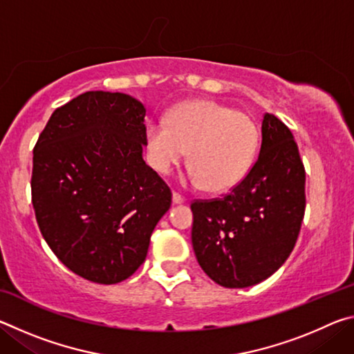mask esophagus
<instances>
[{"mask_svg": "<svg viewBox=\"0 0 354 354\" xmlns=\"http://www.w3.org/2000/svg\"><path fill=\"white\" fill-rule=\"evenodd\" d=\"M173 203H175V205H181V203H184V196L176 194V192H173Z\"/></svg>", "mask_w": 354, "mask_h": 354, "instance_id": "1", "label": "esophagus"}]
</instances>
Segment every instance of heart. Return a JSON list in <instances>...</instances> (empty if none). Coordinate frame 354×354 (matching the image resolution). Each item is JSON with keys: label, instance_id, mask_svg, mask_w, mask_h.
Segmentation results:
<instances>
[{"label": "heart", "instance_id": "1", "mask_svg": "<svg viewBox=\"0 0 354 354\" xmlns=\"http://www.w3.org/2000/svg\"><path fill=\"white\" fill-rule=\"evenodd\" d=\"M149 164L167 175L189 152V183L207 190L230 189L253 162L257 129L245 112L214 103L192 101L176 107L165 123H149L145 133Z\"/></svg>", "mask_w": 354, "mask_h": 354}]
</instances>
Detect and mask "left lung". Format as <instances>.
<instances>
[{
    "label": "left lung",
    "mask_w": 354,
    "mask_h": 354,
    "mask_svg": "<svg viewBox=\"0 0 354 354\" xmlns=\"http://www.w3.org/2000/svg\"><path fill=\"white\" fill-rule=\"evenodd\" d=\"M306 173L290 129L262 120L259 156L221 198L192 203V245L200 267L227 289L254 286L278 270L295 247L306 207Z\"/></svg>",
    "instance_id": "1"
}]
</instances>
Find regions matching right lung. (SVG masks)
Segmentation results:
<instances>
[{"instance_id":"right-lung-1","label":"right lung","mask_w":354,"mask_h":354,"mask_svg":"<svg viewBox=\"0 0 354 354\" xmlns=\"http://www.w3.org/2000/svg\"><path fill=\"white\" fill-rule=\"evenodd\" d=\"M147 109L127 93L86 92L53 112L34 147L41 236L65 267L98 284L129 278L171 205L142 158Z\"/></svg>"}]
</instances>
